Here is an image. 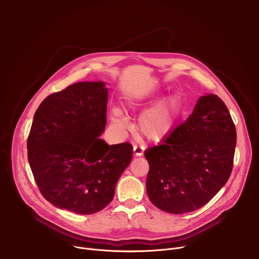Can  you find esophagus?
I'll return each instance as SVG.
<instances>
[{
	"instance_id": "1",
	"label": "esophagus",
	"mask_w": 259,
	"mask_h": 259,
	"mask_svg": "<svg viewBox=\"0 0 259 259\" xmlns=\"http://www.w3.org/2000/svg\"><path fill=\"white\" fill-rule=\"evenodd\" d=\"M133 152H134V155L136 157H140L143 155V152H144V147L143 146H140V145H134L133 146Z\"/></svg>"
}]
</instances>
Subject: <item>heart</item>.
Wrapping results in <instances>:
<instances>
[{
	"label": "heart",
	"mask_w": 259,
	"mask_h": 259,
	"mask_svg": "<svg viewBox=\"0 0 259 259\" xmlns=\"http://www.w3.org/2000/svg\"><path fill=\"white\" fill-rule=\"evenodd\" d=\"M134 105H139L140 101H132ZM179 99L176 96H169L151 108L146 109L140 116L138 127L141 134L151 141H160L164 139L173 129L178 110ZM114 121L122 127L128 126V120L124 116L122 109L115 107L113 109Z\"/></svg>",
	"instance_id": "1"
}]
</instances>
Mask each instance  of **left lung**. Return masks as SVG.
Masks as SVG:
<instances>
[{"mask_svg":"<svg viewBox=\"0 0 259 259\" xmlns=\"http://www.w3.org/2000/svg\"><path fill=\"white\" fill-rule=\"evenodd\" d=\"M236 142V127L225 102L215 94L201 96L192 115L144 153L151 202L173 214L203 207L229 180Z\"/></svg>","mask_w":259,"mask_h":259,"instance_id":"1","label":"left lung"}]
</instances>
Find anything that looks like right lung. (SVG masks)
Segmentation results:
<instances>
[{"instance_id":"1","label":"right lung","mask_w":259,"mask_h":259,"mask_svg":"<svg viewBox=\"0 0 259 259\" xmlns=\"http://www.w3.org/2000/svg\"><path fill=\"white\" fill-rule=\"evenodd\" d=\"M104 82H79L46 97L33 116L27 158L42 196L77 214H93L112 202L129 166L128 142L108 145Z\"/></svg>"}]
</instances>
